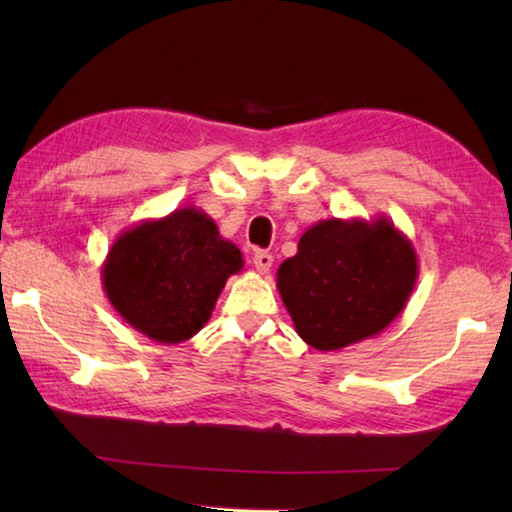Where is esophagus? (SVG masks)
<instances>
[{"label":"esophagus","mask_w":512,"mask_h":512,"mask_svg":"<svg viewBox=\"0 0 512 512\" xmlns=\"http://www.w3.org/2000/svg\"><path fill=\"white\" fill-rule=\"evenodd\" d=\"M253 264L259 273H266L273 264V255L266 253V250H255L253 253Z\"/></svg>","instance_id":"1"}]
</instances>
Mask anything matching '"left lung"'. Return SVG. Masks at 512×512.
I'll return each mask as SVG.
<instances>
[{
	"label": "left lung",
	"instance_id": "8db88e82",
	"mask_svg": "<svg viewBox=\"0 0 512 512\" xmlns=\"http://www.w3.org/2000/svg\"><path fill=\"white\" fill-rule=\"evenodd\" d=\"M418 277L409 241L391 223L323 221L277 268V289L302 341L339 350L400 314Z\"/></svg>",
	"mask_w": 512,
	"mask_h": 512
}]
</instances>
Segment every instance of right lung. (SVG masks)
<instances>
[{"instance_id":"add662e5","label":"right lung","mask_w":512,"mask_h":512,"mask_svg":"<svg viewBox=\"0 0 512 512\" xmlns=\"http://www.w3.org/2000/svg\"><path fill=\"white\" fill-rule=\"evenodd\" d=\"M241 266L239 248L192 207L121 235L103 266V287L126 323L158 343H180L210 320L225 280Z\"/></svg>"}]
</instances>
